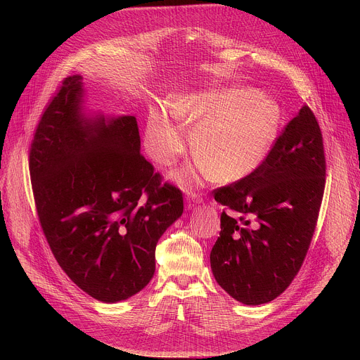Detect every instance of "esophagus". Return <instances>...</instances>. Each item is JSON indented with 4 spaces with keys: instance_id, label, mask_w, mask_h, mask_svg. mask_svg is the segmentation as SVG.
Returning <instances> with one entry per match:
<instances>
[{
    "instance_id": "1",
    "label": "esophagus",
    "mask_w": 360,
    "mask_h": 360,
    "mask_svg": "<svg viewBox=\"0 0 360 360\" xmlns=\"http://www.w3.org/2000/svg\"><path fill=\"white\" fill-rule=\"evenodd\" d=\"M188 208H192L193 205L202 202V198L199 193H195V192H188Z\"/></svg>"
}]
</instances>
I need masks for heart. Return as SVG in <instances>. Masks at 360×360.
Returning <instances> with one entry per match:
<instances>
[{
  "label": "heart",
  "instance_id": "b5f03b06",
  "mask_svg": "<svg viewBox=\"0 0 360 360\" xmlns=\"http://www.w3.org/2000/svg\"><path fill=\"white\" fill-rule=\"evenodd\" d=\"M169 111L178 120L153 111L146 127V149L158 164L172 162L186 146V128L196 124L192 138L196 172L231 182L248 176L269 153L281 125L276 102L248 88L198 91L172 99ZM195 171L178 172L181 181Z\"/></svg>",
  "mask_w": 360,
  "mask_h": 360
}]
</instances>
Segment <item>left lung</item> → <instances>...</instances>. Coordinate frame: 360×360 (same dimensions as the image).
<instances>
[{
  "mask_svg": "<svg viewBox=\"0 0 360 360\" xmlns=\"http://www.w3.org/2000/svg\"><path fill=\"white\" fill-rule=\"evenodd\" d=\"M325 175L322 132L303 105L258 168L214 191L215 200L233 215H221L211 268L233 299L262 304L290 285L316 228Z\"/></svg>",
  "mask_w": 360,
  "mask_h": 360,
  "instance_id": "1",
  "label": "left lung"
}]
</instances>
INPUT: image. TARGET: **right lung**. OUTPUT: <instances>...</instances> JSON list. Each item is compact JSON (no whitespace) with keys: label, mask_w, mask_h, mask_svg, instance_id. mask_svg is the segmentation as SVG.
Segmentation results:
<instances>
[{"label":"right lung","mask_w":360,"mask_h":360,"mask_svg":"<svg viewBox=\"0 0 360 360\" xmlns=\"http://www.w3.org/2000/svg\"><path fill=\"white\" fill-rule=\"evenodd\" d=\"M84 96L81 75L63 81L37 125L30 174L57 262L89 296L115 303L152 279L184 198L141 155L136 118L86 117Z\"/></svg>","instance_id":"1"}]
</instances>
